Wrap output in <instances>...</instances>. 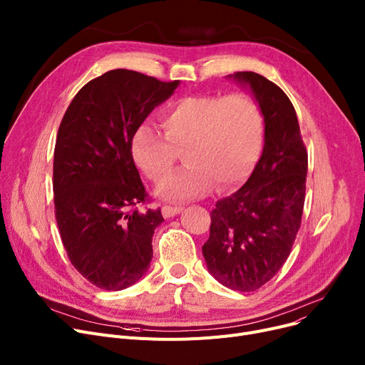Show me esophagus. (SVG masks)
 <instances>
[{
  "mask_svg": "<svg viewBox=\"0 0 365 365\" xmlns=\"http://www.w3.org/2000/svg\"><path fill=\"white\" fill-rule=\"evenodd\" d=\"M182 207H171V205H164L163 208H161V212H163V216L164 217H173V216H176V215H179L180 212H182Z\"/></svg>",
  "mask_w": 365,
  "mask_h": 365,
  "instance_id": "esophagus-1",
  "label": "esophagus"
}]
</instances>
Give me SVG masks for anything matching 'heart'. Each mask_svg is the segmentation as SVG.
I'll return each mask as SVG.
<instances>
[{
    "instance_id": "1",
    "label": "heart",
    "mask_w": 365,
    "mask_h": 365,
    "mask_svg": "<svg viewBox=\"0 0 365 365\" xmlns=\"http://www.w3.org/2000/svg\"><path fill=\"white\" fill-rule=\"evenodd\" d=\"M161 124L164 134L139 127L131 152L153 183L162 182L184 152L188 165L158 190L171 201L202 197L213 185L217 192L238 187L253 173L263 149V112L244 93L185 96L161 113Z\"/></svg>"
}]
</instances>
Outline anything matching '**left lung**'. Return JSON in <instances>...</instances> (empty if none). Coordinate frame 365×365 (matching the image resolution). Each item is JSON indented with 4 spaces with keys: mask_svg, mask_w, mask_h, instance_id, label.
<instances>
[{
    "mask_svg": "<svg viewBox=\"0 0 365 365\" xmlns=\"http://www.w3.org/2000/svg\"><path fill=\"white\" fill-rule=\"evenodd\" d=\"M234 78L250 86L259 102L264 148L247 183L210 213L202 255L219 282L247 293L272 279L290 256L302 223L308 150L289 96L252 71Z\"/></svg>",
    "mask_w": 365,
    "mask_h": 365,
    "instance_id": "left-lung-1",
    "label": "left lung"
}]
</instances>
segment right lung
Listing matches in <instances>:
<instances>
[{
    "mask_svg": "<svg viewBox=\"0 0 365 365\" xmlns=\"http://www.w3.org/2000/svg\"><path fill=\"white\" fill-rule=\"evenodd\" d=\"M179 81L113 69L88 81L68 106L54 146V215L72 266L102 290L139 281L164 220L133 160V138Z\"/></svg>",
    "mask_w": 365,
    "mask_h": 365,
    "instance_id": "1",
    "label": "right lung"
}]
</instances>
